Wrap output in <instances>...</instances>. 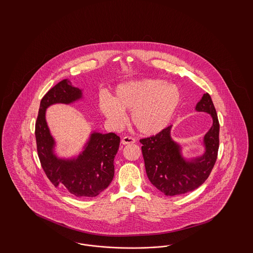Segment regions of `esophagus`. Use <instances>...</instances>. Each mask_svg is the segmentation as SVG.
<instances>
[{
    "label": "esophagus",
    "mask_w": 253,
    "mask_h": 253,
    "mask_svg": "<svg viewBox=\"0 0 253 253\" xmlns=\"http://www.w3.org/2000/svg\"><path fill=\"white\" fill-rule=\"evenodd\" d=\"M135 142V139L130 137V136H124L122 139H121V144L127 145V144H133Z\"/></svg>",
    "instance_id": "34e87169"
}]
</instances>
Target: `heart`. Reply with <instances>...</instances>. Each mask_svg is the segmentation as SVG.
Returning a JSON list of instances; mask_svg holds the SVG:
<instances>
[{
    "instance_id": "b5f03b06",
    "label": "heart",
    "mask_w": 253,
    "mask_h": 253,
    "mask_svg": "<svg viewBox=\"0 0 253 253\" xmlns=\"http://www.w3.org/2000/svg\"><path fill=\"white\" fill-rule=\"evenodd\" d=\"M180 101V91L174 84L147 79L118 86L115 96L99 97V108L110 123L119 128L131 111L135 129L146 135L162 131L171 120Z\"/></svg>"
}]
</instances>
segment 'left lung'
<instances>
[{
	"label": "left lung",
	"mask_w": 253,
	"mask_h": 253,
	"mask_svg": "<svg viewBox=\"0 0 253 253\" xmlns=\"http://www.w3.org/2000/svg\"><path fill=\"white\" fill-rule=\"evenodd\" d=\"M197 112L210 114L212 126L204 135L205 153L186 159L181 146L170 136L171 125L156 135L140 139L146 173L151 183L168 196L193 192L209 177L217 159L219 121L211 96L207 93L196 104Z\"/></svg>",
	"instance_id": "obj_1"
}]
</instances>
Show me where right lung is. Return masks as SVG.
I'll use <instances>...</instances> for the list:
<instances>
[{"label":"right lung","mask_w":253,"mask_h":253,"mask_svg":"<svg viewBox=\"0 0 253 253\" xmlns=\"http://www.w3.org/2000/svg\"><path fill=\"white\" fill-rule=\"evenodd\" d=\"M82 98L83 90L74 87L68 80L61 81L44 95L35 127L37 150L42 167L55 187H63L76 197H95L113 180L120 136L114 132H93L78 157L60 158L55 155L56 142L45 120L49 106L70 104Z\"/></svg>","instance_id":"obj_1"}]
</instances>
